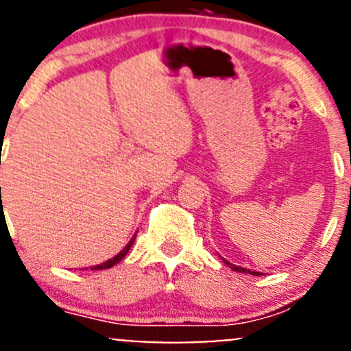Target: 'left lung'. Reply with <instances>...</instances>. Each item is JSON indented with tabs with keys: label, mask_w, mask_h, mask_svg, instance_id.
<instances>
[{
	"label": "left lung",
	"mask_w": 351,
	"mask_h": 351,
	"mask_svg": "<svg viewBox=\"0 0 351 351\" xmlns=\"http://www.w3.org/2000/svg\"><path fill=\"white\" fill-rule=\"evenodd\" d=\"M222 261H223V264H227L228 267H230L232 271H235V272H245V274H252V276H263V274H261V272L250 271V269H245V267H241V265H235V264L228 263V261H227V259H223V257H222Z\"/></svg>",
	"instance_id": "8db88e82"
}]
</instances>
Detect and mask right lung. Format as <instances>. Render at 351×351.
Returning <instances> with one entry per match:
<instances>
[{"label":"right lung","mask_w":351,"mask_h":351,"mask_svg":"<svg viewBox=\"0 0 351 351\" xmlns=\"http://www.w3.org/2000/svg\"><path fill=\"white\" fill-rule=\"evenodd\" d=\"M134 241H136V234L132 235V237H131V241L128 242V245L124 247V249L121 250L119 254H116V256H114L112 259L106 261V263H102V264H97V265H92V267H90V271H101V269H110V267H112V265H116L117 263H121V261H123L124 257H126V254L129 252V249H131V247H132V243H134Z\"/></svg>","instance_id":"obj_1"}]
</instances>
